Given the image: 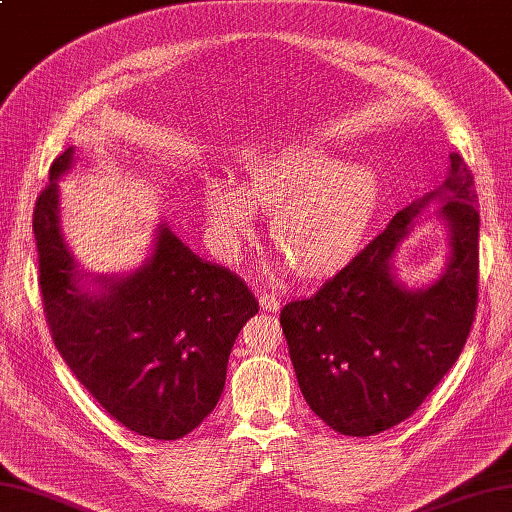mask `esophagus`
Returning a JSON list of instances; mask_svg holds the SVG:
<instances>
[{
	"instance_id": "1",
	"label": "esophagus",
	"mask_w": 512,
	"mask_h": 512,
	"mask_svg": "<svg viewBox=\"0 0 512 512\" xmlns=\"http://www.w3.org/2000/svg\"><path fill=\"white\" fill-rule=\"evenodd\" d=\"M259 308L266 310V313H277V308H279L277 297L268 295V293H262V295H259Z\"/></svg>"
}]
</instances>
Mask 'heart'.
<instances>
[{"label": "heart", "instance_id": "b5f03b06", "mask_svg": "<svg viewBox=\"0 0 512 512\" xmlns=\"http://www.w3.org/2000/svg\"><path fill=\"white\" fill-rule=\"evenodd\" d=\"M382 179L366 164L342 162L310 142H266L239 157V184L208 177L206 235L224 262H237L269 208L268 235L299 273L319 277L348 262L373 224Z\"/></svg>", "mask_w": 512, "mask_h": 512}]
</instances>
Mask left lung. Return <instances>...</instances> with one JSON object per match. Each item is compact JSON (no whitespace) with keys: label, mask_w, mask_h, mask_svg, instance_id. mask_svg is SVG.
Instances as JSON below:
<instances>
[{"label":"left lung","mask_w":512,"mask_h":512,"mask_svg":"<svg viewBox=\"0 0 512 512\" xmlns=\"http://www.w3.org/2000/svg\"><path fill=\"white\" fill-rule=\"evenodd\" d=\"M435 205L433 211L425 208ZM426 218L447 228V264L430 285L396 273L398 246ZM479 213L473 175L450 153L442 186L399 210L382 235L315 295L282 310L290 362L310 410L368 437L404 422L457 362L477 308Z\"/></svg>","instance_id":"1"}]
</instances>
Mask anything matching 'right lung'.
Wrapping results in <instances>:
<instances>
[{"mask_svg":"<svg viewBox=\"0 0 512 512\" xmlns=\"http://www.w3.org/2000/svg\"><path fill=\"white\" fill-rule=\"evenodd\" d=\"M73 166L75 146H68L50 166L33 215L55 346L119 424L150 439H179L213 413L230 350L259 306L242 279L195 255L166 219L155 226L142 266L86 273L59 213V182Z\"/></svg>","mask_w":512,"mask_h":512,"instance_id":"1","label":"right lung"}]
</instances>
